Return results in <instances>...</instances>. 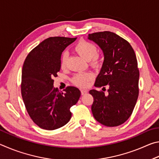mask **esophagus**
<instances>
[{"instance_id": "1", "label": "esophagus", "mask_w": 159, "mask_h": 159, "mask_svg": "<svg viewBox=\"0 0 159 159\" xmlns=\"http://www.w3.org/2000/svg\"><path fill=\"white\" fill-rule=\"evenodd\" d=\"M80 92H81V95H85V94H86V93H88V90H80Z\"/></svg>"}]
</instances>
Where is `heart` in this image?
Masks as SVG:
<instances>
[{
	"instance_id": "obj_1",
	"label": "heart",
	"mask_w": 159,
	"mask_h": 159,
	"mask_svg": "<svg viewBox=\"0 0 159 159\" xmlns=\"http://www.w3.org/2000/svg\"><path fill=\"white\" fill-rule=\"evenodd\" d=\"M78 55L87 61H90V64L93 66H98L100 64V57L97 52L96 46L92 43L86 41H80L74 48ZM67 60H68V53L64 52L61 57L60 66L61 69L66 67ZM93 79V74L90 72L79 73L75 75L72 81L75 85L80 88H85Z\"/></svg>"
}]
</instances>
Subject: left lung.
<instances>
[{
	"mask_svg": "<svg viewBox=\"0 0 159 159\" xmlns=\"http://www.w3.org/2000/svg\"><path fill=\"white\" fill-rule=\"evenodd\" d=\"M88 39L99 45L104 61L95 86L109 88L103 91L90 90L94 101V118L101 124L114 127L123 124L133 113L139 95V69L133 48L129 43L111 31L88 34Z\"/></svg>",
	"mask_w": 159,
	"mask_h": 159,
	"instance_id": "1",
	"label": "left lung"
}]
</instances>
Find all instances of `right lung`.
Instances as JSON below:
<instances>
[{"label":"right lung","instance_id":"1","mask_svg":"<svg viewBox=\"0 0 159 159\" xmlns=\"http://www.w3.org/2000/svg\"><path fill=\"white\" fill-rule=\"evenodd\" d=\"M76 38L50 37L26 57L21 71V96L29 116L41 128L52 130L71 118L70 108L80 96L79 88L69 86L62 93L54 87L53 77L60 70L61 55Z\"/></svg>","mask_w":159,"mask_h":159}]
</instances>
